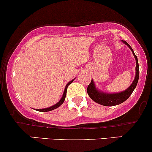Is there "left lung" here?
Masks as SVG:
<instances>
[{"label": "left lung", "instance_id": "8db88e82", "mask_svg": "<svg viewBox=\"0 0 152 152\" xmlns=\"http://www.w3.org/2000/svg\"><path fill=\"white\" fill-rule=\"evenodd\" d=\"M124 44H125L132 51L134 57H135V61H136V68H135V77L132 81V84L127 89L122 92H118V93H105V92L100 91L97 89L95 87V84L94 81H91V83L87 87V93L89 96L92 100L99 103L100 105H105V106H114L122 103L123 102L125 101L127 99L129 98L131 94L132 93L133 90L136 87L137 84H138V79H139V65H138V61L137 56L135 55L132 47L126 42L125 41H122Z\"/></svg>", "mask_w": 152, "mask_h": 152}]
</instances>
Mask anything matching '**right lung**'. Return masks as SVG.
Masks as SVG:
<instances>
[{"mask_svg": "<svg viewBox=\"0 0 152 152\" xmlns=\"http://www.w3.org/2000/svg\"><path fill=\"white\" fill-rule=\"evenodd\" d=\"M74 81V79H73L72 81H70L67 84V85L65 86V88L64 89V92H63V97H62V98L60 99V101L58 102V103H56L55 105H52V106L51 107H49V108H42V109H37L38 111H42V112H46V111H52V110L55 109V108H58L59 106H60L63 103V102L65 101V96H66V93H67V88H68V85L69 84H71L73 81Z\"/></svg>", "mask_w": 152, "mask_h": 152, "instance_id": "1", "label": "right lung"}]
</instances>
